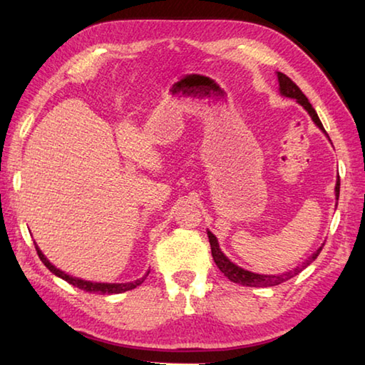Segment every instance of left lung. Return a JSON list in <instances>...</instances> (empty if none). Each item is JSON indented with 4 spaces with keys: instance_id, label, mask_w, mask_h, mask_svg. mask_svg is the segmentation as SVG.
I'll list each match as a JSON object with an SVG mask.
<instances>
[{
    "instance_id": "left-lung-1",
    "label": "left lung",
    "mask_w": 365,
    "mask_h": 365,
    "mask_svg": "<svg viewBox=\"0 0 365 365\" xmlns=\"http://www.w3.org/2000/svg\"><path fill=\"white\" fill-rule=\"evenodd\" d=\"M277 77H279V83H280V93L287 98H293V100L298 101L302 108H304L309 115L312 117V120L316 122V125L320 128V130H324V125L322 122H320L319 115L316 113V109L312 108V104L309 103V100L306 98V95L302 93L299 90V86L296 85L292 78L287 77L285 73L282 72H277ZM327 133V132H325ZM329 135V133H327ZM335 196H336V201H338V196H339V178L336 182V187H335ZM207 237H209V243H211V252H212V257H214V262L217 267L220 269L222 274H224L228 280L233 282V283H240V285L243 287H259V288H265V287H275V285H280V283L287 282L292 279V277L298 275L302 269H306L309 264L312 261H316L317 256L320 255V251H322V246L314 252L312 256H309L304 262L298 267L285 272V274H280V275H262V274H255V272H250V270H245L242 267H238L237 264H233L230 259H228L222 250L219 248V243H217V238L214 237V235L207 230Z\"/></svg>"
}]
</instances>
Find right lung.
I'll list each match as a JSON object with an SVG mask.
<instances>
[{"label":"right lung","mask_w":365,"mask_h":365,"mask_svg":"<svg viewBox=\"0 0 365 365\" xmlns=\"http://www.w3.org/2000/svg\"><path fill=\"white\" fill-rule=\"evenodd\" d=\"M35 250H36V255H38V257L41 259V262L45 264L46 267L51 270L54 275L61 277V279L66 280L67 283H71V285L77 287L80 289H83V292H88V293L117 294V293L128 292V289H133V288H137L138 285H141V283H143L145 279L148 277V274H150V272H146V274L141 277V279L135 280V282H130V283H96V282H86V280H82V279H76V277H72L69 274H66V272L54 267V265L45 257V255H43V252L40 251V248H38V246H36V243H35Z\"/></svg>","instance_id":"add662e5"}]
</instances>
